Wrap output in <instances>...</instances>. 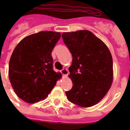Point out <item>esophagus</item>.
<instances>
[{
	"instance_id": "obj_1",
	"label": "esophagus",
	"mask_w": 130,
	"mask_h": 130,
	"mask_svg": "<svg viewBox=\"0 0 130 130\" xmlns=\"http://www.w3.org/2000/svg\"><path fill=\"white\" fill-rule=\"evenodd\" d=\"M60 72H61L62 74L64 75H68V71L67 69L66 68H63L62 70H60Z\"/></svg>"
}]
</instances>
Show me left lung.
<instances>
[{
	"label": "left lung",
	"mask_w": 130,
	"mask_h": 130,
	"mask_svg": "<svg viewBox=\"0 0 130 130\" xmlns=\"http://www.w3.org/2000/svg\"><path fill=\"white\" fill-rule=\"evenodd\" d=\"M72 55L69 68L73 87L66 92L68 100L83 107L98 104L112 81V58L106 45L89 30L62 34Z\"/></svg>",
	"instance_id": "obj_1"
}]
</instances>
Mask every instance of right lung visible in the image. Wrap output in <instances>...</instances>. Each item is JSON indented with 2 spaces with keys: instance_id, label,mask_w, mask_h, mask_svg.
<instances>
[{
  "instance_id": "1",
  "label": "right lung",
  "mask_w": 130,
  "mask_h": 130,
  "mask_svg": "<svg viewBox=\"0 0 130 130\" xmlns=\"http://www.w3.org/2000/svg\"><path fill=\"white\" fill-rule=\"evenodd\" d=\"M60 33L41 31L23 39L9 62V79L21 99L34 104L45 99L61 74L53 70L51 52Z\"/></svg>"
}]
</instances>
